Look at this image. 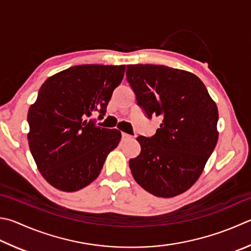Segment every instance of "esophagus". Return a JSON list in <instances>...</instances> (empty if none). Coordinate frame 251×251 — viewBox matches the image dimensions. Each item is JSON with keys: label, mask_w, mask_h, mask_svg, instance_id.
Instances as JSON below:
<instances>
[{"label": "esophagus", "mask_w": 251, "mask_h": 251, "mask_svg": "<svg viewBox=\"0 0 251 251\" xmlns=\"http://www.w3.org/2000/svg\"><path fill=\"white\" fill-rule=\"evenodd\" d=\"M122 138L123 139H130V138H133V137H131L130 135L126 134V133H122Z\"/></svg>", "instance_id": "1"}]
</instances>
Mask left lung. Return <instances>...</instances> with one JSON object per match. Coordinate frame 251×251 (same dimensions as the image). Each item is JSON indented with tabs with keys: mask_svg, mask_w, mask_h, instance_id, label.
Returning a JSON list of instances; mask_svg holds the SVG:
<instances>
[{
	"mask_svg": "<svg viewBox=\"0 0 251 251\" xmlns=\"http://www.w3.org/2000/svg\"><path fill=\"white\" fill-rule=\"evenodd\" d=\"M126 78L147 117L162 121L151 137H137L140 153L129 160L134 179L156 197L185 192L201 176L217 144L215 102L203 82L184 70L128 65Z\"/></svg>",
	"mask_w": 251,
	"mask_h": 251,
	"instance_id": "obj_1",
	"label": "left lung"
}]
</instances>
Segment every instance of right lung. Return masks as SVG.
<instances>
[{"instance_id": "1", "label": "right lung", "mask_w": 251, "mask_h": 251, "mask_svg": "<svg viewBox=\"0 0 251 251\" xmlns=\"http://www.w3.org/2000/svg\"><path fill=\"white\" fill-rule=\"evenodd\" d=\"M124 72L125 66H75L50 76L39 89L27 114V138L39 172L53 188L75 192L89 185L118 146L120 130L86 118L94 112L105 115Z\"/></svg>"}]
</instances>
